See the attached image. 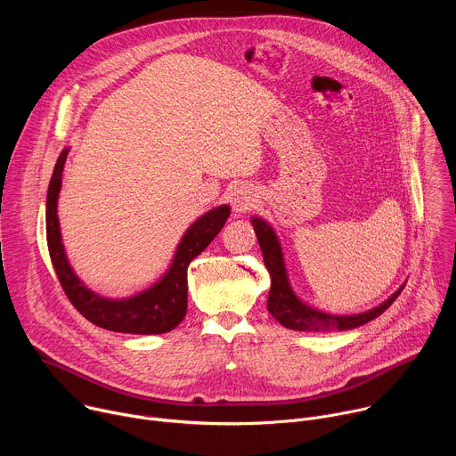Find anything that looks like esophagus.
I'll return each instance as SVG.
<instances>
[{"instance_id": "esophagus-1", "label": "esophagus", "mask_w": 456, "mask_h": 456, "mask_svg": "<svg viewBox=\"0 0 456 456\" xmlns=\"http://www.w3.org/2000/svg\"><path fill=\"white\" fill-rule=\"evenodd\" d=\"M257 202V194L252 187L248 185H240L234 189L232 197H231V204H232V211L236 215H243L247 211H250Z\"/></svg>"}]
</instances>
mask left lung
Masks as SVG:
<instances>
[{
	"label": "left lung",
	"instance_id": "8db88e82",
	"mask_svg": "<svg viewBox=\"0 0 456 456\" xmlns=\"http://www.w3.org/2000/svg\"><path fill=\"white\" fill-rule=\"evenodd\" d=\"M250 222L257 236V243L262 247L265 267L271 274V292H269L267 308L271 315L280 324H283L285 329L299 330V332H334V330L343 332V330L357 329L361 324L379 317L386 308H389V305L399 297V294L404 289L403 285L386 301L361 314L338 315V314H329L319 308H314L308 303H305L290 285L285 257H283V248L273 225L259 216H252Z\"/></svg>",
	"mask_w": 456,
	"mask_h": 456
}]
</instances>
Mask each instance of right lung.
<instances>
[{
  "mask_svg": "<svg viewBox=\"0 0 456 456\" xmlns=\"http://www.w3.org/2000/svg\"><path fill=\"white\" fill-rule=\"evenodd\" d=\"M69 151L70 148H64L59 153L46 194V243L62 290L88 321L104 330L137 336L171 332L187 312V267L222 231L231 208L227 204L218 206L194 220L178 241L171 265L151 287L129 297H104L88 289L76 274L61 238L57 199Z\"/></svg>",
  "mask_w": 456,
  "mask_h": 456,
  "instance_id": "add662e5",
  "label": "right lung"
}]
</instances>
